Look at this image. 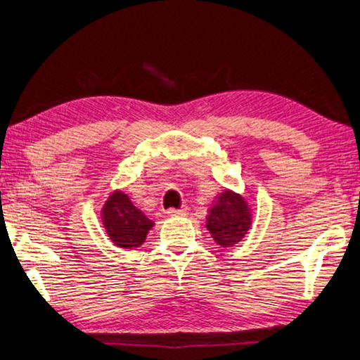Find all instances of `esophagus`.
Masks as SVG:
<instances>
[{"label":"esophagus","mask_w":360,"mask_h":360,"mask_svg":"<svg viewBox=\"0 0 360 360\" xmlns=\"http://www.w3.org/2000/svg\"><path fill=\"white\" fill-rule=\"evenodd\" d=\"M187 207H179V209H176V207H169L168 211H167V214L168 215H172V217H176V215H187Z\"/></svg>","instance_id":"1"}]
</instances>
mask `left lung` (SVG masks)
<instances>
[{
  "label": "left lung",
  "instance_id": "left-lung-1",
  "mask_svg": "<svg viewBox=\"0 0 360 360\" xmlns=\"http://www.w3.org/2000/svg\"><path fill=\"white\" fill-rule=\"evenodd\" d=\"M250 224L252 215L245 200L231 191H224L219 195L206 217V228L211 231V236L224 247L239 243Z\"/></svg>",
  "mask_w": 360,
  "mask_h": 360
}]
</instances>
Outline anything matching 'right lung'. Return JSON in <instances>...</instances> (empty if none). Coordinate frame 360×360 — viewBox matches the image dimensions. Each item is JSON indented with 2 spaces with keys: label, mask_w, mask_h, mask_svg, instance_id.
<instances>
[{
  "label": "right lung",
  "mask_w": 360,
  "mask_h": 360,
  "mask_svg": "<svg viewBox=\"0 0 360 360\" xmlns=\"http://www.w3.org/2000/svg\"><path fill=\"white\" fill-rule=\"evenodd\" d=\"M102 220L112 243L121 248H135L145 243L154 225L145 212L134 206L126 193L116 191L102 209Z\"/></svg>",
  "instance_id": "obj_1"
}]
</instances>
